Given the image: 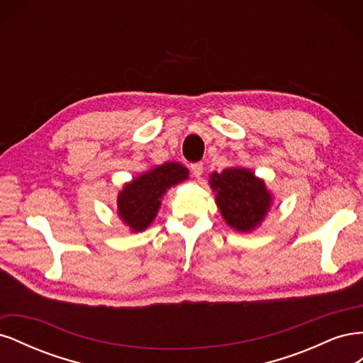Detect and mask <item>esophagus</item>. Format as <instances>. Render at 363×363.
Segmentation results:
<instances>
[{
  "instance_id": "1",
  "label": "esophagus",
  "mask_w": 363,
  "mask_h": 363,
  "mask_svg": "<svg viewBox=\"0 0 363 363\" xmlns=\"http://www.w3.org/2000/svg\"><path fill=\"white\" fill-rule=\"evenodd\" d=\"M191 169H192V172H194L195 177H196V179H200V177H201V174H203V163H201V162L192 163V164H191Z\"/></svg>"
}]
</instances>
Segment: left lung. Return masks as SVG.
Returning a JSON list of instances; mask_svg holds the SVG:
<instances>
[{
	"mask_svg": "<svg viewBox=\"0 0 363 363\" xmlns=\"http://www.w3.org/2000/svg\"><path fill=\"white\" fill-rule=\"evenodd\" d=\"M211 188L225 223L238 232L255 230L268 213L272 195L265 182L247 168H227L211 174Z\"/></svg>",
	"mask_w": 363,
	"mask_h": 363,
	"instance_id": "8db88e82",
	"label": "left lung"
}]
</instances>
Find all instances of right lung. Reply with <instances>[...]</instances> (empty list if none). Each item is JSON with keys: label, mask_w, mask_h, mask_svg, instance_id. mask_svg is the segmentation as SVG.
Segmentation results:
<instances>
[{"label": "right lung", "mask_w": 363, "mask_h": 363, "mask_svg": "<svg viewBox=\"0 0 363 363\" xmlns=\"http://www.w3.org/2000/svg\"><path fill=\"white\" fill-rule=\"evenodd\" d=\"M189 177V171L179 162L157 164L127 183L118 194V215L131 232H144L155 221L160 200L171 186Z\"/></svg>", "instance_id": "obj_1"}]
</instances>
